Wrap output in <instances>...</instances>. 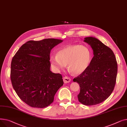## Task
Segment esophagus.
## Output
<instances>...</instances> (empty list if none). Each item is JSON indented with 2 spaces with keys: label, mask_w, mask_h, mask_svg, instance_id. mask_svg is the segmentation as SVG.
Instances as JSON below:
<instances>
[{
  "label": "esophagus",
  "mask_w": 127,
  "mask_h": 127,
  "mask_svg": "<svg viewBox=\"0 0 127 127\" xmlns=\"http://www.w3.org/2000/svg\"><path fill=\"white\" fill-rule=\"evenodd\" d=\"M63 80H64V83L66 84V83H69L71 81V78L68 76H64L63 78Z\"/></svg>",
  "instance_id": "esophagus-1"
}]
</instances>
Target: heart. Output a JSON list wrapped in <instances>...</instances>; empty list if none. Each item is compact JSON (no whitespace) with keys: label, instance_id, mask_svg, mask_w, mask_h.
<instances>
[{"label":"heart","instance_id":"b5f03b06","mask_svg":"<svg viewBox=\"0 0 127 127\" xmlns=\"http://www.w3.org/2000/svg\"><path fill=\"white\" fill-rule=\"evenodd\" d=\"M91 58V52L88 47L75 44L59 50L56 56L51 55L50 61L52 67L56 70L63 69L66 65L70 72L78 75L88 69Z\"/></svg>","mask_w":127,"mask_h":127}]
</instances>
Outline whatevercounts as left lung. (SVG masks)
Masks as SVG:
<instances>
[{"label": "left lung", "mask_w": 127, "mask_h": 127, "mask_svg": "<svg viewBox=\"0 0 127 127\" xmlns=\"http://www.w3.org/2000/svg\"><path fill=\"white\" fill-rule=\"evenodd\" d=\"M84 41L92 47L94 56L88 69L74 78L73 81L79 85L78 101L83 105L92 106L105 101L112 93L117 63L112 50L98 39L88 37Z\"/></svg>", "instance_id": "1"}]
</instances>
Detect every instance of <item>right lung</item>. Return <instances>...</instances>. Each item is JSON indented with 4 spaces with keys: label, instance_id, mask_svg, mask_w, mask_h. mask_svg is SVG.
Masks as SVG:
<instances>
[{
    "label": "right lung",
    "instance_id": "right-lung-1",
    "mask_svg": "<svg viewBox=\"0 0 127 127\" xmlns=\"http://www.w3.org/2000/svg\"><path fill=\"white\" fill-rule=\"evenodd\" d=\"M62 41L54 38L29 40L13 57L10 74L12 86L19 97L29 106H48L63 85L61 74L50 70L51 50Z\"/></svg>",
    "mask_w": 127,
    "mask_h": 127
}]
</instances>
